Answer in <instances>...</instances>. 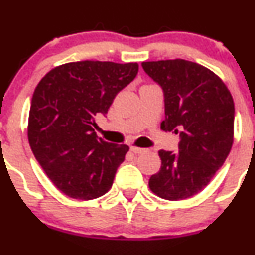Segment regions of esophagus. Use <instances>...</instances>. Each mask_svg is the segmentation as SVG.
Instances as JSON below:
<instances>
[{
	"mask_svg": "<svg viewBox=\"0 0 255 255\" xmlns=\"http://www.w3.org/2000/svg\"><path fill=\"white\" fill-rule=\"evenodd\" d=\"M130 150H132L134 154H142V153H145L146 149L138 148V146H134V145H130Z\"/></svg>",
	"mask_w": 255,
	"mask_h": 255,
	"instance_id": "obj_1",
	"label": "esophagus"
}]
</instances>
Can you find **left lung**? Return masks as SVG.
I'll use <instances>...</instances> for the list:
<instances>
[{"label": "left lung", "mask_w": 255, "mask_h": 255, "mask_svg": "<svg viewBox=\"0 0 255 255\" xmlns=\"http://www.w3.org/2000/svg\"><path fill=\"white\" fill-rule=\"evenodd\" d=\"M142 66L163 90L161 128L180 133L179 151L159 150L161 168L150 176L149 187L161 199H189L207 186L232 148V95L215 73L192 61H145Z\"/></svg>", "instance_id": "left-lung-1"}]
</instances>
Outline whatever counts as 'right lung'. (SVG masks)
<instances>
[{
	"label": "right lung",
	"mask_w": 255,
	"mask_h": 255,
	"mask_svg": "<svg viewBox=\"0 0 255 255\" xmlns=\"http://www.w3.org/2000/svg\"><path fill=\"white\" fill-rule=\"evenodd\" d=\"M137 74V63L75 61L54 68L35 87L29 145L51 182L69 197L92 200L111 189L129 148L97 137L95 116L106 115Z\"/></svg>",
	"instance_id": "add662e5"
}]
</instances>
